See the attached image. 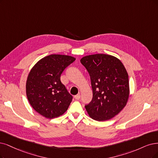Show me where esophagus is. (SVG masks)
Returning <instances> with one entry per match:
<instances>
[{"label":"esophagus","mask_w":158,"mask_h":158,"mask_svg":"<svg viewBox=\"0 0 158 158\" xmlns=\"http://www.w3.org/2000/svg\"><path fill=\"white\" fill-rule=\"evenodd\" d=\"M74 98H75V100H79L80 98H81V95H80V94H77V95H75V96H74Z\"/></svg>","instance_id":"34e87169"}]
</instances>
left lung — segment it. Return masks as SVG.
Returning <instances> with one entry per match:
<instances>
[{
	"mask_svg": "<svg viewBox=\"0 0 158 158\" xmlns=\"http://www.w3.org/2000/svg\"><path fill=\"white\" fill-rule=\"evenodd\" d=\"M81 62L88 71L93 97L85 106L90 117L97 121L113 118L126 106L130 94L126 69L115 56L106 54L85 56Z\"/></svg>",
	"mask_w": 158,
	"mask_h": 158,
	"instance_id": "8db88e82",
	"label": "left lung"
}]
</instances>
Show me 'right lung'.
Returning a JSON list of instances; mask_svg holds the SVG:
<instances>
[{
    "mask_svg": "<svg viewBox=\"0 0 158 158\" xmlns=\"http://www.w3.org/2000/svg\"><path fill=\"white\" fill-rule=\"evenodd\" d=\"M75 60L71 56L50 55L40 60L29 72L26 83L28 100L44 117H58L68 109L73 97L61 83L60 75Z\"/></svg>",
    "mask_w": 158,
    "mask_h": 158,
    "instance_id": "obj_1",
    "label": "right lung"
}]
</instances>
